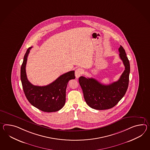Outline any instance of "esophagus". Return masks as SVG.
Returning <instances> with one entry per match:
<instances>
[{
  "mask_svg": "<svg viewBox=\"0 0 150 150\" xmlns=\"http://www.w3.org/2000/svg\"><path fill=\"white\" fill-rule=\"evenodd\" d=\"M83 73V70L81 68H78L75 70V76L77 79H78L79 77L81 76V75Z\"/></svg>",
  "mask_w": 150,
  "mask_h": 150,
  "instance_id": "1",
  "label": "esophagus"
}]
</instances>
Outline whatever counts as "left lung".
<instances>
[{
  "mask_svg": "<svg viewBox=\"0 0 150 150\" xmlns=\"http://www.w3.org/2000/svg\"><path fill=\"white\" fill-rule=\"evenodd\" d=\"M119 56L124 64L125 70L119 79L110 84H103L93 78L80 76L79 83L87 104L93 109H110L117 105L128 88L130 65L125 50L120 45Z\"/></svg>",
  "mask_w": 150,
  "mask_h": 150,
  "instance_id": "obj_1",
  "label": "left lung"
}]
</instances>
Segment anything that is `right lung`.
<instances>
[{
    "mask_svg": "<svg viewBox=\"0 0 150 150\" xmlns=\"http://www.w3.org/2000/svg\"><path fill=\"white\" fill-rule=\"evenodd\" d=\"M31 48H28L26 52L21 69V79L26 98L33 106L42 111H58L65 104L67 86L69 81L75 79V71L73 70L64 74L47 86H34L28 80L25 70L28 56Z\"/></svg>",
    "mask_w": 150,
    "mask_h": 150,
    "instance_id": "obj_1",
    "label": "right lung"
}]
</instances>
